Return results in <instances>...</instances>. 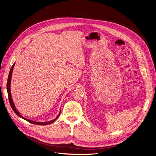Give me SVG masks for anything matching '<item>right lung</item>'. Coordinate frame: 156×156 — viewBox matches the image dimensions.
Returning <instances> with one entry per match:
<instances>
[{"label":"right lung","mask_w":156,"mask_h":156,"mask_svg":"<svg viewBox=\"0 0 156 156\" xmlns=\"http://www.w3.org/2000/svg\"><path fill=\"white\" fill-rule=\"evenodd\" d=\"M14 65H15V63L13 64L11 70H10V72H9V76H8V79H7V93H8V96H9V103H10V105H11V106L12 108V109H13V111L15 113H16V115L20 116V118L24 119V120L27 121L30 123H31L33 124H35V125H48V124H50L51 123H53V122L55 121L58 118L60 114V112H61V109L60 111V113L58 115V116L54 119V120H51V121H49V122H34V121H32V120H28V119L27 118H24L21 114L20 113L18 112L17 110V109L16 108V106L14 104V102L12 101V96H11V77H12V71H13V68L14 67Z\"/></svg>","instance_id":"1"}]
</instances>
